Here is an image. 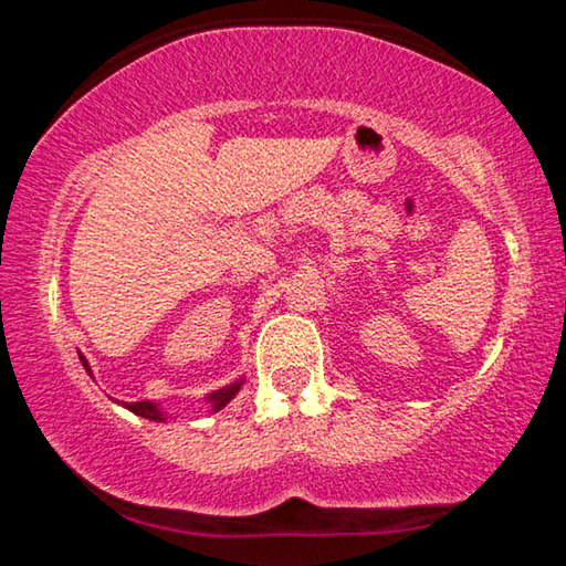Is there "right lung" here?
<instances>
[{
    "mask_svg": "<svg viewBox=\"0 0 566 566\" xmlns=\"http://www.w3.org/2000/svg\"><path fill=\"white\" fill-rule=\"evenodd\" d=\"M80 361H82V367L87 369V375L94 379L90 361H87V357H84L82 352H80ZM242 385H244V377H239L237 381H232V385H227V387H222V389L212 391V395H207V397H205V399H207V405L212 407V411L224 409V407L229 405V401H232V399L237 397V391L242 389ZM122 407H124V409H129L132 415L145 417V419H149V421H169V419H171L169 411L161 409L159 401H149V399H145V401H122Z\"/></svg>",
    "mask_w": 566,
    "mask_h": 566,
    "instance_id": "right-lung-1",
    "label": "right lung"
}]
</instances>
